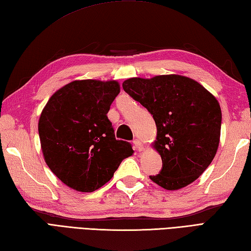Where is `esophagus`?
<instances>
[{
    "label": "esophagus",
    "instance_id": "1",
    "mask_svg": "<svg viewBox=\"0 0 251 251\" xmlns=\"http://www.w3.org/2000/svg\"><path fill=\"white\" fill-rule=\"evenodd\" d=\"M134 146H135V149L137 151H143L145 150V146H143V143L139 140V139H135L134 140Z\"/></svg>",
    "mask_w": 251,
    "mask_h": 251
}]
</instances>
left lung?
<instances>
[{"mask_svg":"<svg viewBox=\"0 0 251 251\" xmlns=\"http://www.w3.org/2000/svg\"><path fill=\"white\" fill-rule=\"evenodd\" d=\"M123 88L155 121L157 134L152 147L161 155L163 167L150 179L169 191L194 182L219 147L222 114L215 96L193 78L178 74L131 77Z\"/></svg>","mask_w":251,"mask_h":251,"instance_id":"left-lung-1","label":"left lung"}]
</instances>
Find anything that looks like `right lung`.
Masks as SVG:
<instances>
[{"instance_id":"add662e5","label":"right lung","mask_w":251,"mask_h":251,"mask_svg":"<svg viewBox=\"0 0 251 251\" xmlns=\"http://www.w3.org/2000/svg\"><path fill=\"white\" fill-rule=\"evenodd\" d=\"M117 81L76 79L58 89L39 120L47 166L69 188L94 192L113 177L122 161L134 154L116 140L106 113L120 93Z\"/></svg>"}]
</instances>
